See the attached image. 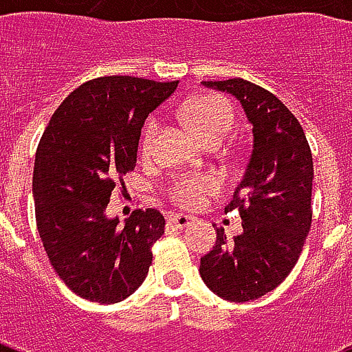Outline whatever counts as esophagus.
<instances>
[{"label": "esophagus", "mask_w": 352, "mask_h": 352, "mask_svg": "<svg viewBox=\"0 0 352 352\" xmlns=\"http://www.w3.org/2000/svg\"><path fill=\"white\" fill-rule=\"evenodd\" d=\"M168 219H170L171 225L177 226V228H186V226L193 221V217H190V215H184V214H171Z\"/></svg>", "instance_id": "obj_1"}]
</instances>
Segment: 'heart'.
Here are the masks:
<instances>
[{
    "label": "heart",
    "instance_id": "1",
    "mask_svg": "<svg viewBox=\"0 0 352 352\" xmlns=\"http://www.w3.org/2000/svg\"><path fill=\"white\" fill-rule=\"evenodd\" d=\"M184 115L193 129L208 144L221 142L234 126L232 107L217 95H203L193 98L184 106ZM157 131H159V118L151 117L146 122L142 131V142H140L142 153L148 155L151 151ZM217 190H219V181L214 175L186 173L171 184L170 199L182 208H197Z\"/></svg>",
    "mask_w": 352,
    "mask_h": 352
}]
</instances>
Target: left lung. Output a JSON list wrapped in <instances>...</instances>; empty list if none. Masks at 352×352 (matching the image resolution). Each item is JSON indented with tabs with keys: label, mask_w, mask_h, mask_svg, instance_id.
Returning a JSON list of instances; mask_svg holds the SVG:
<instances>
[{
	"label": "left lung",
	"mask_w": 352,
	"mask_h": 352,
	"mask_svg": "<svg viewBox=\"0 0 352 352\" xmlns=\"http://www.w3.org/2000/svg\"><path fill=\"white\" fill-rule=\"evenodd\" d=\"M241 102L252 124L245 175L225 212L237 210L243 234L201 257V278L223 300L245 303L274 290L298 263L312 223V153L303 127L270 91L248 80L203 82Z\"/></svg>",
	"instance_id": "8db88e82"
}]
</instances>
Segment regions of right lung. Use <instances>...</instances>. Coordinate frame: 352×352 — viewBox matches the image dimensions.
<instances>
[{
	"label": "right lung",
	"instance_id": "add662e5",
	"mask_svg": "<svg viewBox=\"0 0 352 352\" xmlns=\"http://www.w3.org/2000/svg\"><path fill=\"white\" fill-rule=\"evenodd\" d=\"M179 82L100 76L74 89L43 131L34 160L36 225L52 268L74 294L118 303L142 285L151 246L164 234L159 210H135L124 226L106 208L137 164L144 120Z\"/></svg>",
	"mask_w": 352,
	"mask_h": 352
}]
</instances>
